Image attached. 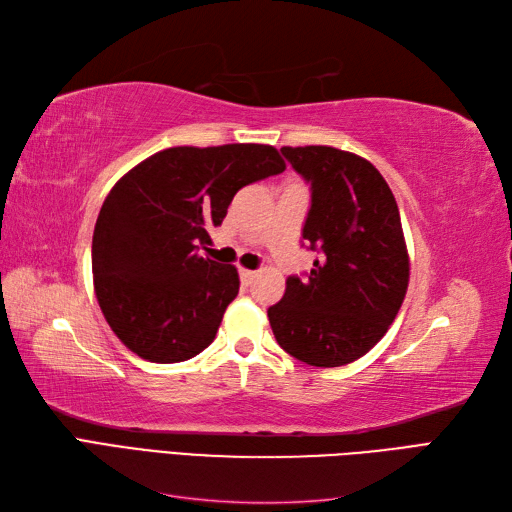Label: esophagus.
<instances>
[{
    "label": "esophagus",
    "mask_w": 512,
    "mask_h": 512,
    "mask_svg": "<svg viewBox=\"0 0 512 512\" xmlns=\"http://www.w3.org/2000/svg\"><path fill=\"white\" fill-rule=\"evenodd\" d=\"M239 275H241V282H243L245 286H250V284L254 282L256 271H250V269H241V271H239Z\"/></svg>",
    "instance_id": "esophagus-1"
}]
</instances>
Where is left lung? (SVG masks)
<instances>
[{
    "label": "left lung",
    "instance_id": "obj_1",
    "mask_svg": "<svg viewBox=\"0 0 512 512\" xmlns=\"http://www.w3.org/2000/svg\"><path fill=\"white\" fill-rule=\"evenodd\" d=\"M312 183L303 239L320 252L307 280L288 277L269 307L273 335L290 356L314 367L361 359L393 324L410 282L399 209L378 168L327 145L282 147Z\"/></svg>",
    "mask_w": 512,
    "mask_h": 512
}]
</instances>
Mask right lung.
<instances>
[{"label":"right lung","instance_id":"obj_1","mask_svg":"<svg viewBox=\"0 0 512 512\" xmlns=\"http://www.w3.org/2000/svg\"><path fill=\"white\" fill-rule=\"evenodd\" d=\"M271 145L170 147L128 170L100 209L91 271L108 327L151 363L203 352L239 294V273L198 254L232 198L282 173Z\"/></svg>","mask_w":512,"mask_h":512}]
</instances>
